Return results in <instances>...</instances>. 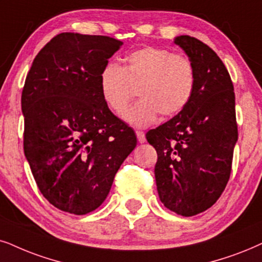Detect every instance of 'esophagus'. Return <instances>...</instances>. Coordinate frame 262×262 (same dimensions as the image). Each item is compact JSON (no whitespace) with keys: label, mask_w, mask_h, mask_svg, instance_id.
<instances>
[{"label":"esophagus","mask_w":262,"mask_h":262,"mask_svg":"<svg viewBox=\"0 0 262 262\" xmlns=\"http://www.w3.org/2000/svg\"><path fill=\"white\" fill-rule=\"evenodd\" d=\"M135 133H137V137H138V141L139 142H145L146 141V137H145V133L144 132H141V130H137L135 132Z\"/></svg>","instance_id":"1"}]
</instances>
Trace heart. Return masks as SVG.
Segmentation results:
<instances>
[{"mask_svg": "<svg viewBox=\"0 0 262 262\" xmlns=\"http://www.w3.org/2000/svg\"><path fill=\"white\" fill-rule=\"evenodd\" d=\"M124 65L107 62L99 75L102 100L115 114L123 115L137 87L141 99L125 114L128 123L147 127L158 115L169 118L190 102L196 72L190 59L158 47H144L124 58Z\"/></svg>", "mask_w": 262, "mask_h": 262, "instance_id": "b5f03b06", "label": "heart"}]
</instances>
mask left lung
Here are the masks:
<instances>
[{
	"mask_svg": "<svg viewBox=\"0 0 262 262\" xmlns=\"http://www.w3.org/2000/svg\"><path fill=\"white\" fill-rule=\"evenodd\" d=\"M196 72L186 107L146 133L157 151L155 178L165 208L183 216L207 210L219 200L232 168L238 139L233 84L210 47L191 36H178Z\"/></svg>",
	"mask_w": 262,
	"mask_h": 262,
	"instance_id": "8db88e82",
	"label": "left lung"
}]
</instances>
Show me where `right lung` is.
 I'll return each mask as SVG.
<instances>
[{
    "label": "right lung",
    "mask_w": 262,
    "mask_h": 262,
    "mask_svg": "<svg viewBox=\"0 0 262 262\" xmlns=\"http://www.w3.org/2000/svg\"><path fill=\"white\" fill-rule=\"evenodd\" d=\"M123 42L62 32L36 55L21 93L24 152L49 203L84 215L107 197L137 146L134 130L110 111L99 75Z\"/></svg>",
    "instance_id": "add662e5"
}]
</instances>
